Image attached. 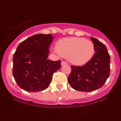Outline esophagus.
<instances>
[{
	"instance_id": "34e87169",
	"label": "esophagus",
	"mask_w": 121,
	"mask_h": 121,
	"mask_svg": "<svg viewBox=\"0 0 121 121\" xmlns=\"http://www.w3.org/2000/svg\"><path fill=\"white\" fill-rule=\"evenodd\" d=\"M66 65H67V62H66L65 61H61V66Z\"/></svg>"
}]
</instances>
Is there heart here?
<instances>
[{"label":"heart","mask_w":121,"mask_h":121,"mask_svg":"<svg viewBox=\"0 0 121 121\" xmlns=\"http://www.w3.org/2000/svg\"><path fill=\"white\" fill-rule=\"evenodd\" d=\"M55 52L75 65H83L92 58L95 53V45L91 40L81 37H67L59 40Z\"/></svg>","instance_id":"heart-1"}]
</instances>
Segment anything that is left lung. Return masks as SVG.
<instances>
[{"mask_svg": "<svg viewBox=\"0 0 121 121\" xmlns=\"http://www.w3.org/2000/svg\"><path fill=\"white\" fill-rule=\"evenodd\" d=\"M96 52L89 62L81 66L71 65L68 78L70 86L78 91L89 92L100 89L110 74V56L106 46L91 37Z\"/></svg>", "mask_w": 121, "mask_h": 121, "instance_id": "1", "label": "left lung"}]
</instances>
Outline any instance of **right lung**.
<instances>
[{"mask_svg":"<svg viewBox=\"0 0 121 121\" xmlns=\"http://www.w3.org/2000/svg\"><path fill=\"white\" fill-rule=\"evenodd\" d=\"M53 38L37 34L19 44L13 58V75L21 89L37 92L48 88L53 74L61 68V60L47 59Z\"/></svg>","mask_w":121,"mask_h":121,"instance_id":"right-lung-1","label":"right lung"}]
</instances>
